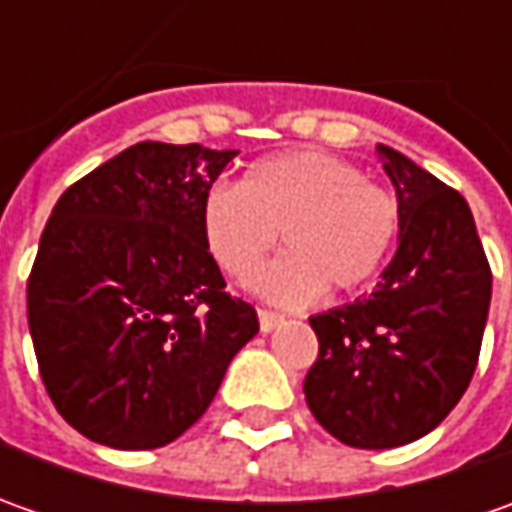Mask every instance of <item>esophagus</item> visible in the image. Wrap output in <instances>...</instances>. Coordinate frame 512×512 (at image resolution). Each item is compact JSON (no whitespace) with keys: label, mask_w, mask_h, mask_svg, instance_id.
Segmentation results:
<instances>
[{"label":"esophagus","mask_w":512,"mask_h":512,"mask_svg":"<svg viewBox=\"0 0 512 512\" xmlns=\"http://www.w3.org/2000/svg\"><path fill=\"white\" fill-rule=\"evenodd\" d=\"M282 322H285V316H282V313L267 310V307H259V327H262V333H270L273 327H279Z\"/></svg>","instance_id":"esophagus-1"}]
</instances>
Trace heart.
<instances>
[{
	"mask_svg": "<svg viewBox=\"0 0 512 512\" xmlns=\"http://www.w3.org/2000/svg\"><path fill=\"white\" fill-rule=\"evenodd\" d=\"M207 253L247 282L279 242L290 250L256 276V290L285 305H310L325 287L370 285L393 253L399 199L356 165L325 150H290L250 165L242 185L216 182L202 199Z\"/></svg>",
	"mask_w": 512,
	"mask_h": 512,
	"instance_id": "1",
	"label": "heart"
}]
</instances>
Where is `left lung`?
<instances>
[{
  "instance_id": "8db88e82",
  "label": "left lung",
  "mask_w": 512,
  "mask_h": 512,
  "mask_svg": "<svg viewBox=\"0 0 512 512\" xmlns=\"http://www.w3.org/2000/svg\"><path fill=\"white\" fill-rule=\"evenodd\" d=\"M402 210L399 250L379 287L313 316L319 356L305 399L330 436L362 450L422 439L476 373L493 273L459 190L379 148Z\"/></svg>"
}]
</instances>
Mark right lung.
Returning <instances> with one entry per match:
<instances>
[{
  "instance_id": "right-lung-1",
  "label": "right lung",
  "mask_w": 512,
  "mask_h": 512,
  "mask_svg": "<svg viewBox=\"0 0 512 512\" xmlns=\"http://www.w3.org/2000/svg\"><path fill=\"white\" fill-rule=\"evenodd\" d=\"M236 150L139 142L59 196L28 276L39 376L90 442L153 450L202 419L259 333L199 225Z\"/></svg>"
}]
</instances>
